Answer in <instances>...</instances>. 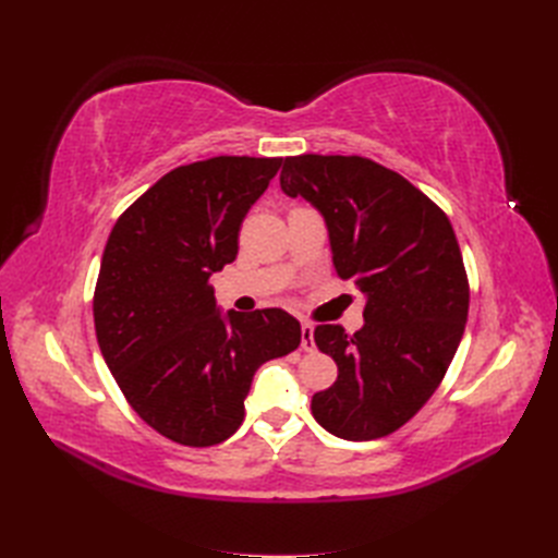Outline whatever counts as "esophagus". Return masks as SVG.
Returning a JSON list of instances; mask_svg holds the SVG:
<instances>
[{"label":"esophagus","mask_w":558,"mask_h":558,"mask_svg":"<svg viewBox=\"0 0 558 558\" xmlns=\"http://www.w3.org/2000/svg\"><path fill=\"white\" fill-rule=\"evenodd\" d=\"M300 335H302V342H300V347L305 349V351H314V326L312 324H302V328H300Z\"/></svg>","instance_id":"obj_1"}]
</instances>
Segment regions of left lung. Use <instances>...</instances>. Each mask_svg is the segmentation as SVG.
<instances>
[{"mask_svg": "<svg viewBox=\"0 0 558 558\" xmlns=\"http://www.w3.org/2000/svg\"><path fill=\"white\" fill-rule=\"evenodd\" d=\"M279 183L324 216L337 277L365 295L361 330H314L337 379L314 393L312 414L342 440H377L424 408L461 344L470 291L459 242L440 207L367 158H286Z\"/></svg>", "mask_w": 558, "mask_h": 558, "instance_id": "8db88e82", "label": "left lung"}]
</instances>
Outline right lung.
Masks as SVG:
<instances>
[{
  "instance_id": "add662e5",
  "label": "right lung",
  "mask_w": 558,
  "mask_h": 558,
  "mask_svg": "<svg viewBox=\"0 0 558 558\" xmlns=\"http://www.w3.org/2000/svg\"><path fill=\"white\" fill-rule=\"evenodd\" d=\"M279 167L248 156L177 167L125 209L105 246L99 351L132 410L179 445L228 440L256 369L302 340L289 312H221L209 286L238 258L244 216Z\"/></svg>"
}]
</instances>
